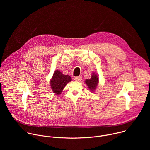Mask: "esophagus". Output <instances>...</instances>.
Instances as JSON below:
<instances>
[{"label": "esophagus", "mask_w": 150, "mask_h": 150, "mask_svg": "<svg viewBox=\"0 0 150 150\" xmlns=\"http://www.w3.org/2000/svg\"><path fill=\"white\" fill-rule=\"evenodd\" d=\"M74 80L76 81H80L82 79V76H75V77L74 78Z\"/></svg>", "instance_id": "1"}]
</instances>
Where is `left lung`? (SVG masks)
I'll return each mask as SVG.
<instances>
[{"mask_svg": "<svg viewBox=\"0 0 150 150\" xmlns=\"http://www.w3.org/2000/svg\"><path fill=\"white\" fill-rule=\"evenodd\" d=\"M98 82V76L94 74H93V75L90 79H86V81H85V83H86L89 89L90 90H91V91L96 89V88L97 86Z\"/></svg>", "mask_w": 150, "mask_h": 150, "instance_id": "obj_1", "label": "left lung"}]
</instances>
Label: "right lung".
<instances>
[{
	"label": "right lung",
	"mask_w": 150,
	"mask_h": 150,
	"mask_svg": "<svg viewBox=\"0 0 150 150\" xmlns=\"http://www.w3.org/2000/svg\"><path fill=\"white\" fill-rule=\"evenodd\" d=\"M72 80L71 76L63 75L60 71H56L50 80V87L53 93L60 94L66 85Z\"/></svg>",
	"instance_id": "obj_1"
}]
</instances>
